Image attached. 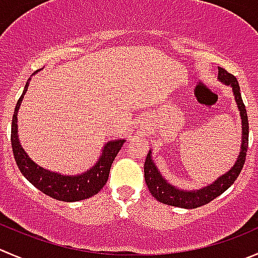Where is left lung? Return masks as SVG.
I'll return each mask as SVG.
<instances>
[{"instance_id":"obj_1","label":"left lung","mask_w":258,"mask_h":258,"mask_svg":"<svg viewBox=\"0 0 258 258\" xmlns=\"http://www.w3.org/2000/svg\"><path fill=\"white\" fill-rule=\"evenodd\" d=\"M218 79L226 86L232 87V92L234 94V99H236L237 107L239 109V114H241L242 119V145L241 151H239L237 161L232 166V169L224 175L219 176L218 179L211 185H207L203 189L199 190H180L174 185L169 184L166 180L162 177L160 174L159 169L155 165L154 160H152L150 151L146 156V161H145L144 171H145V180H146V185L149 187L150 192L152 194L156 201L161 202V203L167 204V206L172 207H180V208L185 209H194L198 207L206 206V204L211 203L213 199L219 197L222 192L226 191L238 177L239 172H241L242 167H243L244 161H246L247 149H248V118H247V111L244 107L243 101L241 97V89H239L238 81L234 76L226 71V69L218 68Z\"/></svg>"}]
</instances>
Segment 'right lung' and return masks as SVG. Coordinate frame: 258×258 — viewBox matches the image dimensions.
Wrapping results in <instances>:
<instances>
[{
    "label": "right lung",
    "mask_w": 258,
    "mask_h": 258,
    "mask_svg": "<svg viewBox=\"0 0 258 258\" xmlns=\"http://www.w3.org/2000/svg\"><path fill=\"white\" fill-rule=\"evenodd\" d=\"M35 73H37V71ZM30 79L31 78L27 79L24 92L15 107L11 124L12 151H14L15 161H16L20 171L40 191L56 199V201L78 202L96 196L97 192L101 191L102 187L106 185L112 162L116 159L117 154L121 150L122 145L126 142V140H114V141L107 142L96 165L83 174L61 175L59 172L50 171V170L39 166L36 162L30 159L26 151L22 149L19 135H17V112L21 106L22 98L29 88Z\"/></svg>",
    "instance_id": "right-lung-1"
}]
</instances>
